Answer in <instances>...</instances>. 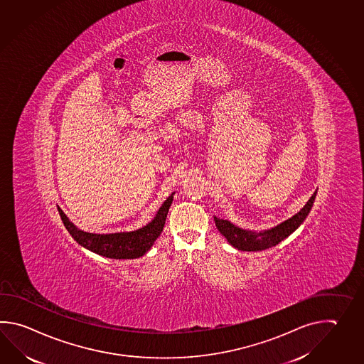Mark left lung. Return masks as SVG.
Listing matches in <instances>:
<instances>
[{"mask_svg":"<svg viewBox=\"0 0 364 364\" xmlns=\"http://www.w3.org/2000/svg\"><path fill=\"white\" fill-rule=\"evenodd\" d=\"M316 193H318V191L314 192L310 200L306 202V205L298 211L296 215L291 216L285 222L280 223L269 230H259V232L244 230V228H240L237 225H235L230 220H224V219L214 216L216 228L219 230L224 237L227 238V241L230 242V245L236 247L238 250H242V252L266 250V249H269L272 246L277 245L279 242H282V240L290 236L304 222V219L309 215L312 205L315 202Z\"/></svg>","mask_w":364,"mask_h":364,"instance_id":"left-lung-1","label":"left lung"}]
</instances>
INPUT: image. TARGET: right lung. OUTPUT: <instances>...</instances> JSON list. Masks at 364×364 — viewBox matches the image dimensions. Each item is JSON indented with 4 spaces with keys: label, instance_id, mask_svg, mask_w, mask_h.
Returning a JSON list of instances; mask_svg holds the SVG:
<instances>
[{
    "label": "right lung",
    "instance_id": "add662e5",
    "mask_svg": "<svg viewBox=\"0 0 364 364\" xmlns=\"http://www.w3.org/2000/svg\"><path fill=\"white\" fill-rule=\"evenodd\" d=\"M173 193L164 200L162 206L156 211V216L151 222L139 230L131 232H117V233H90L79 230L74 223L71 222L66 214L62 211L60 206V219L66 227L68 233L73 236L75 241L88 249L90 252H96L112 259H134L140 258L144 254L150 250V247L156 242V238L164 230L166 218L168 214L171 203L173 200Z\"/></svg>",
    "mask_w": 364,
    "mask_h": 364
}]
</instances>
